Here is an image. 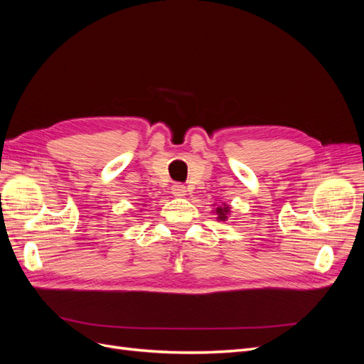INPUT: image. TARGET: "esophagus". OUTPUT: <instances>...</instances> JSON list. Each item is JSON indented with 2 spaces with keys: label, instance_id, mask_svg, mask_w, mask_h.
Segmentation results:
<instances>
[{
  "label": "esophagus",
  "instance_id": "1",
  "mask_svg": "<svg viewBox=\"0 0 364 364\" xmlns=\"http://www.w3.org/2000/svg\"><path fill=\"white\" fill-rule=\"evenodd\" d=\"M171 190H173V194H176V196H183L185 194L183 183H174L171 186Z\"/></svg>",
  "mask_w": 364,
  "mask_h": 364
}]
</instances>
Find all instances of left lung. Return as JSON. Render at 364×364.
Here are the masks:
<instances>
[{
  "mask_svg": "<svg viewBox=\"0 0 364 364\" xmlns=\"http://www.w3.org/2000/svg\"><path fill=\"white\" fill-rule=\"evenodd\" d=\"M226 213H229V208H222V206L217 208V214L220 220H226Z\"/></svg>",
  "mask_w": 364,
  "mask_h": 364,
  "instance_id": "obj_1",
  "label": "left lung"
}]
</instances>
